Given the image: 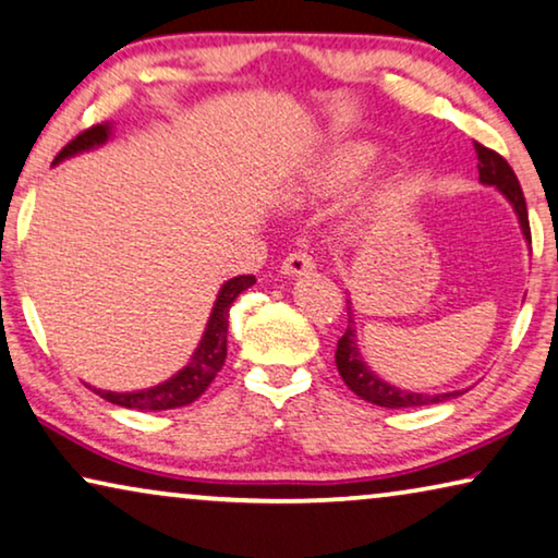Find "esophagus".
Instances as JSON below:
<instances>
[{
    "mask_svg": "<svg viewBox=\"0 0 558 558\" xmlns=\"http://www.w3.org/2000/svg\"><path fill=\"white\" fill-rule=\"evenodd\" d=\"M313 270H316V263H313V257L308 253H303V250H295V253H290L280 265V272H282V276H288V278L311 276Z\"/></svg>",
    "mask_w": 558,
    "mask_h": 558,
    "instance_id": "1",
    "label": "esophagus"
}]
</instances>
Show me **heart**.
<instances>
[{"instance_id":"obj_1","label":"heart","mask_w":558,"mask_h":558,"mask_svg":"<svg viewBox=\"0 0 558 558\" xmlns=\"http://www.w3.org/2000/svg\"><path fill=\"white\" fill-rule=\"evenodd\" d=\"M376 156V148L372 144H349L328 156L326 161L318 163L313 171L308 186V194H331L349 186L354 179L364 171Z\"/></svg>"}]
</instances>
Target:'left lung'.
<instances>
[{"instance_id":"obj_1","label":"left lung","mask_w":558,"mask_h":558,"mask_svg":"<svg viewBox=\"0 0 558 558\" xmlns=\"http://www.w3.org/2000/svg\"><path fill=\"white\" fill-rule=\"evenodd\" d=\"M477 151V171H481V184L496 186V190L504 194V197L511 202V207L518 217V225H521L523 240L531 245V227H529V211H525V199L521 192V184L513 174V169L508 167L504 156L490 151L481 144H475ZM349 311V328L347 333L339 339V347H336V366H339L341 379L347 381V387L354 391L356 397L366 399L376 407H389V410H402V407H425V404H437L445 402V399L460 397L465 389L458 391H445V395H422V391H407L399 387H391L389 381H384L376 376L372 368L366 366V361L361 359L359 343H356V320L354 311H351V301H347Z\"/></svg>"}]
</instances>
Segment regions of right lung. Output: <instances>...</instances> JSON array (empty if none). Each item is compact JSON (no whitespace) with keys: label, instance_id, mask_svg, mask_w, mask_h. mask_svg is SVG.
Masks as SVG:
<instances>
[{"label":"right lung","instance_id":"obj_1","mask_svg":"<svg viewBox=\"0 0 558 558\" xmlns=\"http://www.w3.org/2000/svg\"><path fill=\"white\" fill-rule=\"evenodd\" d=\"M113 125L100 123L93 125V129L83 131L81 136H75L70 144L62 148V151L54 156V163L70 159V156L90 151V148L104 146L108 138H111ZM255 282V276H238L227 280L222 288H219L217 301L211 305L207 328H204L202 341L194 349L192 359L186 361V366L179 368V372L171 376V379L156 384L151 389L141 391H106L96 389L98 397H104L106 402L125 407V410H141V412H159V410H177V407L192 404L194 399L204 395V389L209 387L211 379H215L219 368L225 366L227 359V326H230V308L242 290H247Z\"/></svg>","mask_w":558,"mask_h":558}]
</instances>
